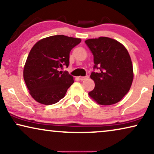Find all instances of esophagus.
I'll use <instances>...</instances> for the list:
<instances>
[{
	"instance_id": "esophagus-1",
	"label": "esophagus",
	"mask_w": 154,
	"mask_h": 154,
	"mask_svg": "<svg viewBox=\"0 0 154 154\" xmlns=\"http://www.w3.org/2000/svg\"><path fill=\"white\" fill-rule=\"evenodd\" d=\"M88 75H86V76H79V80H81V81H83V80H85V79H88Z\"/></svg>"
}]
</instances>
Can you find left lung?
<instances>
[{
    "mask_svg": "<svg viewBox=\"0 0 154 154\" xmlns=\"http://www.w3.org/2000/svg\"><path fill=\"white\" fill-rule=\"evenodd\" d=\"M94 56L90 78L95 87L88 94L101 105H111L128 93L133 81V68L128 50L119 41L108 37L86 40Z\"/></svg>",
    "mask_w": 154,
    "mask_h": 154,
    "instance_id": "left-lung-1",
    "label": "left lung"
}]
</instances>
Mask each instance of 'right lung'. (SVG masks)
Masks as SVG:
<instances>
[{
  "mask_svg": "<svg viewBox=\"0 0 154 154\" xmlns=\"http://www.w3.org/2000/svg\"><path fill=\"white\" fill-rule=\"evenodd\" d=\"M80 38L64 35H52L40 40L31 48L24 68V79L31 97L42 104L58 102L73 83L68 71L69 54L81 43Z\"/></svg>",
  "mask_w": 154,
  "mask_h": 154,
  "instance_id": "obj_1",
  "label": "right lung"
}]
</instances>
